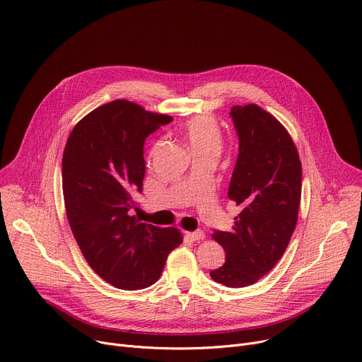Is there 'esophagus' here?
<instances>
[{
    "label": "esophagus",
    "mask_w": 362,
    "mask_h": 362,
    "mask_svg": "<svg viewBox=\"0 0 362 362\" xmlns=\"http://www.w3.org/2000/svg\"><path fill=\"white\" fill-rule=\"evenodd\" d=\"M187 238L196 242V240H203L206 238V235L203 230H196V232H187Z\"/></svg>",
    "instance_id": "34e87169"
}]
</instances>
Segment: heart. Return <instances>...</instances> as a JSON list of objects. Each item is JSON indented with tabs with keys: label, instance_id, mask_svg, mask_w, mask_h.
I'll list each match as a JSON object with an SVG mask.
<instances>
[{
	"label": "heart",
	"instance_id": "b5f03b06",
	"mask_svg": "<svg viewBox=\"0 0 362 362\" xmlns=\"http://www.w3.org/2000/svg\"><path fill=\"white\" fill-rule=\"evenodd\" d=\"M184 136L194 155L216 152L221 149V132L216 120L210 116L200 115L189 119L184 126Z\"/></svg>",
	"mask_w": 362,
	"mask_h": 362
}]
</instances>
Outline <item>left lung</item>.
<instances>
[{"label": "left lung", "mask_w": 362, "mask_h": 362, "mask_svg": "<svg viewBox=\"0 0 362 362\" xmlns=\"http://www.w3.org/2000/svg\"><path fill=\"white\" fill-rule=\"evenodd\" d=\"M230 116L239 155L228 196L240 213L230 232L211 235L226 262L210 276L240 288L255 284L286 252L298 217L301 162L287 129L259 105H235Z\"/></svg>", "instance_id": "left-lung-1"}]
</instances>
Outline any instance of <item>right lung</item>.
<instances>
[{
	"label": "right lung",
	"mask_w": 362,
	"mask_h": 362,
	"mask_svg": "<svg viewBox=\"0 0 362 362\" xmlns=\"http://www.w3.org/2000/svg\"><path fill=\"white\" fill-rule=\"evenodd\" d=\"M171 116L127 100L93 110L72 129L62 156V189L74 238L90 267L122 290L158 281L168 254L182 243L175 228L130 214L145 178V139Z\"/></svg>",
	"instance_id": "right-lung-1"
}]
</instances>
